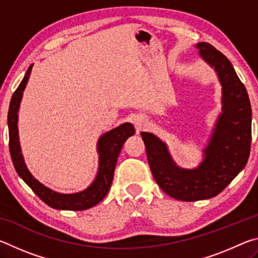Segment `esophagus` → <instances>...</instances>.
Instances as JSON below:
<instances>
[{"label":"esophagus","mask_w":258,"mask_h":258,"mask_svg":"<svg viewBox=\"0 0 258 258\" xmlns=\"http://www.w3.org/2000/svg\"><path fill=\"white\" fill-rule=\"evenodd\" d=\"M134 124L137 126L138 130H141L142 127H145L146 126V118L142 116H137L134 118Z\"/></svg>","instance_id":"esophagus-1"}]
</instances>
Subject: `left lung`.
<instances>
[{
  "label": "left lung",
  "instance_id": "obj_1",
  "mask_svg": "<svg viewBox=\"0 0 258 258\" xmlns=\"http://www.w3.org/2000/svg\"><path fill=\"white\" fill-rule=\"evenodd\" d=\"M195 46L200 58L214 68L222 86V111L203 150V160L195 168H182L165 142L155 134L141 132L157 184L182 202L209 199L223 191L246 166L251 142L250 101L232 63L208 43Z\"/></svg>",
  "mask_w": 258,
  "mask_h": 258
}]
</instances>
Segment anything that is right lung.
I'll return each mask as SVG.
<instances>
[{
    "mask_svg": "<svg viewBox=\"0 0 258 258\" xmlns=\"http://www.w3.org/2000/svg\"><path fill=\"white\" fill-rule=\"evenodd\" d=\"M33 66L34 63L29 66L24 80L21 81L18 89L12 95L10 106H9V149H10L12 163H14L18 175L47 206L54 209H61V211H85V209L98 205L110 190L117 158H118L119 152L126 140L134 135L135 128L131 123H123L103 133L99 138L97 143V151L99 155L98 172L93 182L86 189L80 192H74V194H61V192H56L42 184L33 176V174L29 172L26 166L23 152H21L18 131L20 102Z\"/></svg>",
    "mask_w": 258,
    "mask_h": 258,
    "instance_id": "obj_1",
    "label": "right lung"
}]
</instances>
